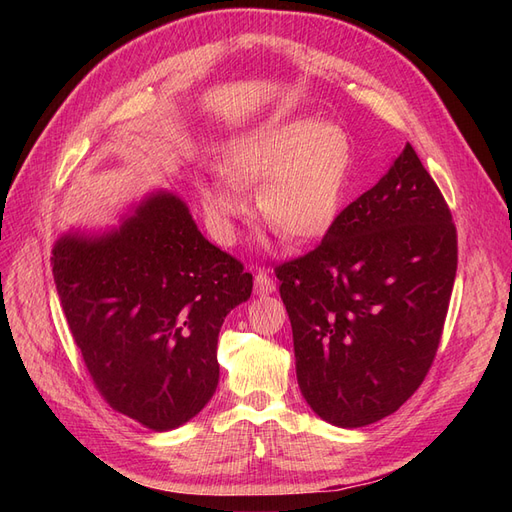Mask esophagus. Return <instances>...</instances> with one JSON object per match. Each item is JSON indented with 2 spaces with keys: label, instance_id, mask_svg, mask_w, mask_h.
<instances>
[{
  "label": "esophagus",
  "instance_id": "esophagus-1",
  "mask_svg": "<svg viewBox=\"0 0 512 512\" xmlns=\"http://www.w3.org/2000/svg\"><path fill=\"white\" fill-rule=\"evenodd\" d=\"M254 286H256V294H271V292H275L273 275L269 271H258L256 277H254Z\"/></svg>",
  "mask_w": 512,
  "mask_h": 512
}]
</instances>
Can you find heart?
<instances>
[{
    "mask_svg": "<svg viewBox=\"0 0 512 512\" xmlns=\"http://www.w3.org/2000/svg\"><path fill=\"white\" fill-rule=\"evenodd\" d=\"M218 177L200 183L203 209L220 243L237 237L247 209L237 185H256V205L277 232L314 241L327 232L344 203L352 170L350 136L318 119L265 123L230 141Z\"/></svg>",
    "mask_w": 512,
    "mask_h": 512,
    "instance_id": "heart-1",
    "label": "heart"
}]
</instances>
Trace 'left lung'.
I'll return each instance as SVG.
<instances>
[{
    "label": "left lung",
    "instance_id": "left-lung-1",
    "mask_svg": "<svg viewBox=\"0 0 512 512\" xmlns=\"http://www.w3.org/2000/svg\"><path fill=\"white\" fill-rule=\"evenodd\" d=\"M275 273L309 408L344 429L399 410L436 356L457 273L453 215L412 145Z\"/></svg>",
    "mask_w": 512,
    "mask_h": 512
}]
</instances>
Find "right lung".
Listing matches in <instances>:
<instances>
[{"instance_id": "add662e5", "label": "right lung", "mask_w": 512, "mask_h": 512, "mask_svg": "<svg viewBox=\"0 0 512 512\" xmlns=\"http://www.w3.org/2000/svg\"><path fill=\"white\" fill-rule=\"evenodd\" d=\"M51 262L74 342L111 408L170 431L209 404L218 335L250 299L252 275L203 237L177 194H147L113 228L64 232Z\"/></svg>"}]
</instances>
